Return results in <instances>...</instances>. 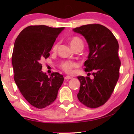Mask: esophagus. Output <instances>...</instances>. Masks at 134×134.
<instances>
[{
  "label": "esophagus",
  "instance_id": "34e87169",
  "mask_svg": "<svg viewBox=\"0 0 134 134\" xmlns=\"http://www.w3.org/2000/svg\"><path fill=\"white\" fill-rule=\"evenodd\" d=\"M71 79V77L69 76H66L65 77V80H69V79Z\"/></svg>",
  "mask_w": 134,
  "mask_h": 134
}]
</instances>
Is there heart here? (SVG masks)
<instances>
[{"label": "heart", "instance_id": "b5f03b06", "mask_svg": "<svg viewBox=\"0 0 134 134\" xmlns=\"http://www.w3.org/2000/svg\"><path fill=\"white\" fill-rule=\"evenodd\" d=\"M69 43L72 47V48L74 49H76L77 47H78L79 46L82 45L83 46V42H82V40L80 39L79 38L77 37V36H74L72 37L69 40ZM58 43L55 44L53 46L52 50L53 52L57 51L58 47ZM78 66V64L75 62L72 61H69V60H65L60 62L58 65V67L60 68L62 70H63L64 72L68 74H71L73 72V69L75 68H77Z\"/></svg>", "mask_w": 134, "mask_h": 134}]
</instances>
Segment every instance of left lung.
I'll return each instance as SVG.
<instances>
[{
	"mask_svg": "<svg viewBox=\"0 0 134 134\" xmlns=\"http://www.w3.org/2000/svg\"><path fill=\"white\" fill-rule=\"evenodd\" d=\"M72 30L87 40L90 53L84 69L92 71L94 77L93 79L77 77L80 82L78 99L86 107L98 108L110 98L120 76L118 41L109 29L99 24L82 25Z\"/></svg>",
	"mask_w": 134,
	"mask_h": 134,
	"instance_id": "8db88e82",
	"label": "left lung"
}]
</instances>
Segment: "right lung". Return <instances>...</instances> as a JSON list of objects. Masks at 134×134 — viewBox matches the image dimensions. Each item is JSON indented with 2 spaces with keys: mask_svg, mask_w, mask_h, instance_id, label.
<instances>
[{
  "mask_svg": "<svg viewBox=\"0 0 134 134\" xmlns=\"http://www.w3.org/2000/svg\"><path fill=\"white\" fill-rule=\"evenodd\" d=\"M63 29L30 25L21 31L14 43L12 59L14 81L24 98L38 109H44L56 99L63 82V76L58 72L48 77L42 72L41 63L50 55L56 38Z\"/></svg>",
  "mask_w": 134,
  "mask_h": 134,
  "instance_id": "add662e5",
  "label": "right lung"
}]
</instances>
